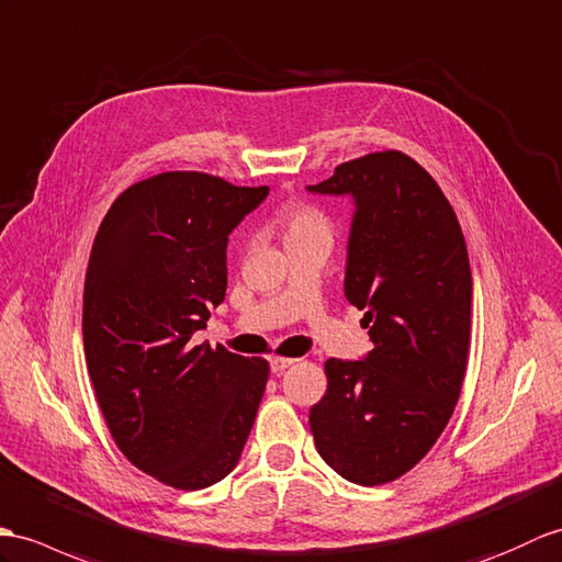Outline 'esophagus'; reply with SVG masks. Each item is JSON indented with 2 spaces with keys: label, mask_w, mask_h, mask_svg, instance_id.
I'll return each mask as SVG.
<instances>
[{
  "label": "esophagus",
  "mask_w": 562,
  "mask_h": 562,
  "mask_svg": "<svg viewBox=\"0 0 562 562\" xmlns=\"http://www.w3.org/2000/svg\"><path fill=\"white\" fill-rule=\"evenodd\" d=\"M294 361L296 359H292V357H272L270 359V369H272V373H282L284 369H290Z\"/></svg>",
  "instance_id": "1"
}]
</instances>
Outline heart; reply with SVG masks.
Listing matches in <instances>:
<instances>
[{"instance_id": "obj_1", "label": "heart", "mask_w": 562, "mask_h": 562, "mask_svg": "<svg viewBox=\"0 0 562 562\" xmlns=\"http://www.w3.org/2000/svg\"><path fill=\"white\" fill-rule=\"evenodd\" d=\"M278 227L282 229V237L290 244L308 241V239H333V217L323 211L321 205L311 201H286L280 205L276 215Z\"/></svg>"}]
</instances>
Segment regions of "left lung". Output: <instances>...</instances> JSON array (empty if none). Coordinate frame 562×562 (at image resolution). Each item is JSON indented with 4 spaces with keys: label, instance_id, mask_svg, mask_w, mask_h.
<instances>
[{
    "label": "left lung",
    "instance_id": "obj_1",
    "mask_svg": "<svg viewBox=\"0 0 562 562\" xmlns=\"http://www.w3.org/2000/svg\"><path fill=\"white\" fill-rule=\"evenodd\" d=\"M316 193H351L345 294L369 328L363 361H325L308 412L321 458L359 486L407 474L446 430L472 340V268L446 193L402 150L335 167Z\"/></svg>",
    "mask_w": 562,
    "mask_h": 562
}]
</instances>
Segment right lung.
<instances>
[{
    "label": "right lung",
    "instance_id": "right-lung-1",
    "mask_svg": "<svg viewBox=\"0 0 562 562\" xmlns=\"http://www.w3.org/2000/svg\"><path fill=\"white\" fill-rule=\"evenodd\" d=\"M268 195L205 172H155L100 222L83 284V349L124 458L179 491L237 467L270 367L191 345L227 290V234Z\"/></svg>",
    "mask_w": 562,
    "mask_h": 562
}]
</instances>
